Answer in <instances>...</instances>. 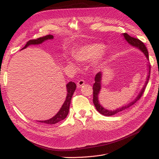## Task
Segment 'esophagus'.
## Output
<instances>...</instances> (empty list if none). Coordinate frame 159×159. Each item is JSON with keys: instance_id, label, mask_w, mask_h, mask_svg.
<instances>
[{"instance_id": "esophagus-1", "label": "esophagus", "mask_w": 159, "mask_h": 159, "mask_svg": "<svg viewBox=\"0 0 159 159\" xmlns=\"http://www.w3.org/2000/svg\"><path fill=\"white\" fill-rule=\"evenodd\" d=\"M84 84H85L84 80H80L78 81V82L77 83V87H78V88H81V86H82L83 85H84Z\"/></svg>"}]
</instances>
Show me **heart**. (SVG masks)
<instances>
[{
    "label": "heart",
    "mask_w": 159,
    "mask_h": 159,
    "mask_svg": "<svg viewBox=\"0 0 159 159\" xmlns=\"http://www.w3.org/2000/svg\"><path fill=\"white\" fill-rule=\"evenodd\" d=\"M104 50V46L100 44H87L80 47V48L74 51L73 53V56L74 59L79 62L89 61L97 58L95 62V68H98L102 61L103 52ZM67 63L70 66L75 68L77 67L76 64L74 60L70 58L66 59Z\"/></svg>",
    "instance_id": "obj_1"
}]
</instances>
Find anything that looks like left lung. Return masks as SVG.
I'll return each instance as SVG.
<instances>
[{
    "label": "left lung",
    "instance_id": "8db88e82",
    "mask_svg": "<svg viewBox=\"0 0 159 159\" xmlns=\"http://www.w3.org/2000/svg\"><path fill=\"white\" fill-rule=\"evenodd\" d=\"M123 36L125 39V40L129 43L130 45H131L133 47H134V48H137L139 50H140L143 53L144 55L145 56L147 60L148 61V50L147 49L145 45L144 44L143 42H142L140 40L137 39V38H134L133 37L130 36L129 34H127V33L123 34ZM147 66H148V74H147V76L145 83V84H144L143 88L140 91V92L139 93V94L136 97V98L134 99V100H133L132 102L129 103L128 104H127L125 105H123L122 107L117 108V109L113 110V111L109 110V109L104 108L99 103V93H100L101 89H102V80L103 73L102 71H99V73L96 74L95 78V83H94L93 86V104H94L95 107L96 109H97L99 113L105 115V116H111V115H113L115 114H117L118 113L123 111L124 110L128 109L129 107L132 106L135 103L137 102V101L141 98L142 95L144 93V91H145V88H146V86L148 84L149 77H150L151 66H150V65H149V64H148Z\"/></svg>",
    "mask_w": 159,
    "mask_h": 159
}]
</instances>
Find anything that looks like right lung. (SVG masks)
Instances as JSON below:
<instances>
[{
	"label": "right lung",
	"mask_w": 159,
	"mask_h": 159,
	"mask_svg": "<svg viewBox=\"0 0 159 159\" xmlns=\"http://www.w3.org/2000/svg\"><path fill=\"white\" fill-rule=\"evenodd\" d=\"M54 38V36L52 35H47L44 37H41L38 38L36 40H29L25 45V46L22 48L20 50L25 49L28 46L30 45H38L44 42L46 40H52ZM76 88V85L74 82H72V81H70V82L66 85V90H67V95L66 98L64 103L62 105L61 107L59 110V111L57 112L54 117L50 118V119L44 120V121H38L40 123H44L49 125H54L57 123H58L60 121L64 120L68 115L69 113V109H70V105L71 103V99L72 98V95H73L74 91Z\"/></svg>",
	"instance_id": "obj_1"
}]
</instances>
